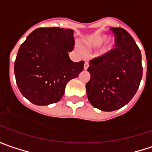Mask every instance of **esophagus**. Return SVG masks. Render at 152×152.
<instances>
[{
  "instance_id": "1",
  "label": "esophagus",
  "mask_w": 152,
  "mask_h": 152,
  "mask_svg": "<svg viewBox=\"0 0 152 152\" xmlns=\"http://www.w3.org/2000/svg\"><path fill=\"white\" fill-rule=\"evenodd\" d=\"M89 67V63L88 61H85V64H84V70H87Z\"/></svg>"
}]
</instances>
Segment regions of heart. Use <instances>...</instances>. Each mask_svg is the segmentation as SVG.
<instances>
[{
  "instance_id": "obj_1",
  "label": "heart",
  "mask_w": 152,
  "mask_h": 152,
  "mask_svg": "<svg viewBox=\"0 0 152 152\" xmlns=\"http://www.w3.org/2000/svg\"><path fill=\"white\" fill-rule=\"evenodd\" d=\"M107 40V36L106 34H92L86 39V40L85 41V45L89 49H97V48L101 47ZM113 46H114V42L113 40H108L102 49V53H107L108 51H110L113 49Z\"/></svg>"
}]
</instances>
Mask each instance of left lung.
Masks as SVG:
<instances>
[{
    "label": "left lung",
    "instance_id": "obj_1",
    "mask_svg": "<svg viewBox=\"0 0 152 152\" xmlns=\"http://www.w3.org/2000/svg\"><path fill=\"white\" fill-rule=\"evenodd\" d=\"M116 48L89 61L86 83L90 103L102 111L126 105L138 90L143 68L141 53L132 36L122 28H111Z\"/></svg>",
    "mask_w": 152,
    "mask_h": 152
}]
</instances>
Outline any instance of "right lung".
<instances>
[{"mask_svg":"<svg viewBox=\"0 0 152 152\" xmlns=\"http://www.w3.org/2000/svg\"><path fill=\"white\" fill-rule=\"evenodd\" d=\"M73 30L39 28L20 46L14 63L21 93L36 105L60 101L67 82L83 71L84 61L73 62L68 52L74 49Z\"/></svg>","mask_w":152,"mask_h":152,"instance_id":"obj_1","label":"right lung"}]
</instances>
